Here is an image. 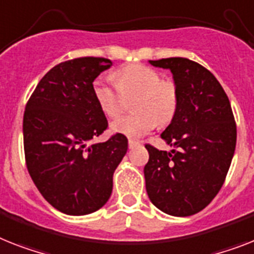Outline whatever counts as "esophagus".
<instances>
[{
    "label": "esophagus",
    "instance_id": "obj_1",
    "mask_svg": "<svg viewBox=\"0 0 254 254\" xmlns=\"http://www.w3.org/2000/svg\"><path fill=\"white\" fill-rule=\"evenodd\" d=\"M139 144V141H136V140L133 139H128V146L129 148H133V146H136Z\"/></svg>",
    "mask_w": 254,
    "mask_h": 254
}]
</instances>
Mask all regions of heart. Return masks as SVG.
<instances>
[{"label": "heart", "instance_id": "obj_1", "mask_svg": "<svg viewBox=\"0 0 254 254\" xmlns=\"http://www.w3.org/2000/svg\"><path fill=\"white\" fill-rule=\"evenodd\" d=\"M115 87L121 93H136L131 114L122 115L112 122V129L117 133L140 137L160 125H167L174 118L179 104L177 85L171 80L161 79L158 71L145 64H128L113 74ZM92 92L100 109L109 117L121 112L118 92L102 77L94 79Z\"/></svg>", "mask_w": 254, "mask_h": 254}]
</instances>
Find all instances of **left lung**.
Returning a JSON list of instances; mask_svg holds the SVG:
<instances>
[{"mask_svg": "<svg viewBox=\"0 0 254 254\" xmlns=\"http://www.w3.org/2000/svg\"><path fill=\"white\" fill-rule=\"evenodd\" d=\"M149 64L173 72L179 104L161 133L174 149L145 145L146 192L163 213L188 217L210 204L225 183L236 146L235 118L227 94L204 66L180 57Z\"/></svg>", "mask_w": 254, "mask_h": 254, "instance_id": "1", "label": "left lung"}]
</instances>
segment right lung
<instances>
[{
  "label": "right lung",
  "instance_id": "add662e5",
  "mask_svg": "<svg viewBox=\"0 0 254 254\" xmlns=\"http://www.w3.org/2000/svg\"><path fill=\"white\" fill-rule=\"evenodd\" d=\"M112 64L100 57L57 64L39 81L26 105L27 169L44 198L64 214H91L106 204L113 174L128 148L121 133L87 145L108 128L92 83Z\"/></svg>",
  "mask_w": 254,
  "mask_h": 254
}]
</instances>
